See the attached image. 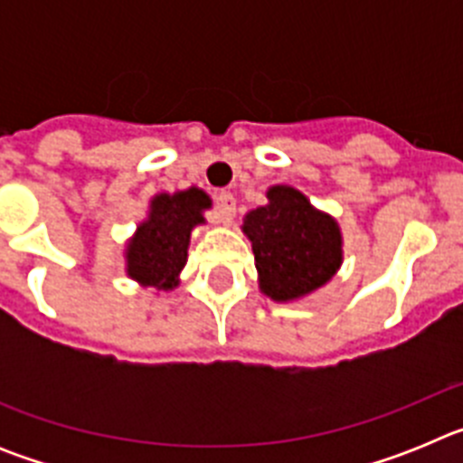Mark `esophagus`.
<instances>
[{
  "label": "esophagus",
  "mask_w": 463,
  "mask_h": 463,
  "mask_svg": "<svg viewBox=\"0 0 463 463\" xmlns=\"http://www.w3.org/2000/svg\"><path fill=\"white\" fill-rule=\"evenodd\" d=\"M236 215V199L232 192H220L218 194V220L222 224H229Z\"/></svg>",
  "instance_id": "1"
}]
</instances>
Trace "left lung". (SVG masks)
Returning <instances> with one entry per match:
<instances>
[{"instance_id":"left-lung-1","label":"left lung","mask_w":463,"mask_h":463,"mask_svg":"<svg viewBox=\"0 0 463 463\" xmlns=\"http://www.w3.org/2000/svg\"><path fill=\"white\" fill-rule=\"evenodd\" d=\"M267 199L245 213L241 229L252 243L261 294L278 304L298 301L341 269V227L292 185L269 187Z\"/></svg>"}]
</instances>
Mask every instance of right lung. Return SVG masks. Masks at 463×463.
Here are the masks:
<instances>
[{"label":"right lung","instance_id":"1","mask_svg":"<svg viewBox=\"0 0 463 463\" xmlns=\"http://www.w3.org/2000/svg\"><path fill=\"white\" fill-rule=\"evenodd\" d=\"M211 196L199 187L159 192L150 199L148 215L138 222L125 248V271L141 288L169 292L178 288L187 264L192 229L206 222Z\"/></svg>","mask_w":463,"mask_h":463}]
</instances>
